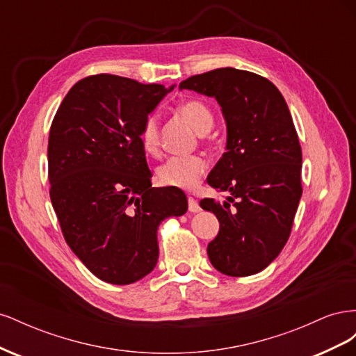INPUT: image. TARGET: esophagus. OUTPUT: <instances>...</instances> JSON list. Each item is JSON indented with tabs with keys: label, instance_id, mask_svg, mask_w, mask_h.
I'll return each instance as SVG.
<instances>
[{
	"label": "esophagus",
	"instance_id": "obj_1",
	"mask_svg": "<svg viewBox=\"0 0 356 356\" xmlns=\"http://www.w3.org/2000/svg\"><path fill=\"white\" fill-rule=\"evenodd\" d=\"M188 211L190 212H199L200 211L199 202L195 197H191V196H188Z\"/></svg>",
	"mask_w": 356,
	"mask_h": 356
}]
</instances>
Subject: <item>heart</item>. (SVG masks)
<instances>
[{
  "instance_id": "1",
  "label": "heart",
  "mask_w": 356,
  "mask_h": 356,
  "mask_svg": "<svg viewBox=\"0 0 356 356\" xmlns=\"http://www.w3.org/2000/svg\"><path fill=\"white\" fill-rule=\"evenodd\" d=\"M178 111L184 115L190 124L199 132H208L213 124V114L209 106L199 99L184 101ZM139 141L144 152L149 156L160 154L159 120L154 114L148 115L139 131ZM208 169V161L202 156H175L168 159L157 170V179L161 186L181 190L195 188L202 175Z\"/></svg>"
}]
</instances>
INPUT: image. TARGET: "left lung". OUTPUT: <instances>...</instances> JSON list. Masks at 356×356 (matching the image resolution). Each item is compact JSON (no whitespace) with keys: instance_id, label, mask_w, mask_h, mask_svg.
Instances as JSON below:
<instances>
[{"instance_id":"left-lung-1","label":"left lung","mask_w":356,"mask_h":356,"mask_svg":"<svg viewBox=\"0 0 356 356\" xmlns=\"http://www.w3.org/2000/svg\"><path fill=\"white\" fill-rule=\"evenodd\" d=\"M179 89L213 96L227 123V152L208 184L229 196L200 200L220 221L209 260L227 276L255 275L282 251L303 193L293 117L276 86L250 71L212 70L181 81Z\"/></svg>"}]
</instances>
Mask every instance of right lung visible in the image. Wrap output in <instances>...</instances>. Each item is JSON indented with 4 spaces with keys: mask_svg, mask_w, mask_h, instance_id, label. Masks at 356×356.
<instances>
[{
    "mask_svg": "<svg viewBox=\"0 0 356 356\" xmlns=\"http://www.w3.org/2000/svg\"><path fill=\"white\" fill-rule=\"evenodd\" d=\"M169 90L113 74L89 75L72 86L51 122L53 209L72 252L104 282L129 285L152 272L159 224L187 211L184 191L152 187L139 141L145 118Z\"/></svg>",
    "mask_w": 356,
    "mask_h": 356,
    "instance_id": "add662e5",
    "label": "right lung"
}]
</instances>
